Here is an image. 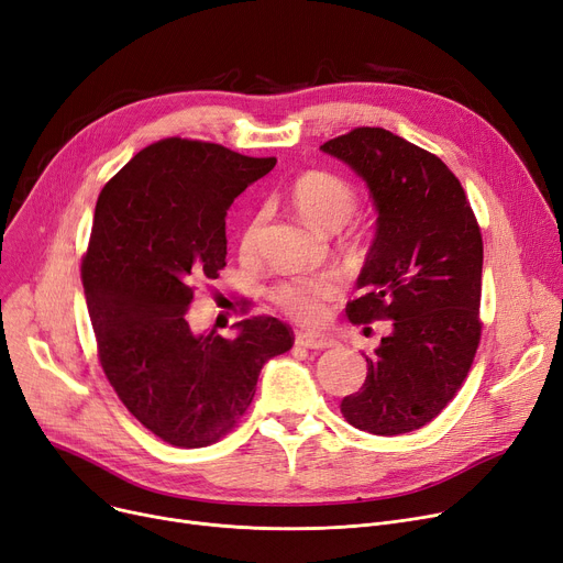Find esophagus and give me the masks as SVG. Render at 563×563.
I'll return each mask as SVG.
<instances>
[{
  "label": "esophagus",
  "instance_id": "obj_1",
  "mask_svg": "<svg viewBox=\"0 0 563 563\" xmlns=\"http://www.w3.org/2000/svg\"><path fill=\"white\" fill-rule=\"evenodd\" d=\"M297 345L306 350H327L335 345V340L324 333H297Z\"/></svg>",
  "mask_w": 563,
  "mask_h": 563
}]
</instances>
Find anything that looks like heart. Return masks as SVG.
I'll return each mask as SVG.
<instances>
[{
    "label": "heart",
    "instance_id": "b5f03b06",
    "mask_svg": "<svg viewBox=\"0 0 563 563\" xmlns=\"http://www.w3.org/2000/svg\"><path fill=\"white\" fill-rule=\"evenodd\" d=\"M289 198L310 225L329 232L345 225L356 207L354 188L327 169H308V173L299 175L289 186ZM262 223L264 213H255L243 225L239 236L241 253H253L257 249ZM338 291L340 278L335 274L295 276L278 283L272 289V299L285 314L295 317L297 322L310 324L322 320L327 303L338 297Z\"/></svg>",
    "mask_w": 563,
    "mask_h": 563
}]
</instances>
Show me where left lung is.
Segmentation results:
<instances>
[{
    "label": "left lung",
    "mask_w": 563,
    "mask_h": 563,
    "mask_svg": "<svg viewBox=\"0 0 563 563\" xmlns=\"http://www.w3.org/2000/svg\"><path fill=\"white\" fill-rule=\"evenodd\" d=\"M320 150L347 163L377 209L373 246L347 303L352 324L390 320L368 375L340 411L358 430H419L467 377L481 340L483 239L457 177L386 129H354Z\"/></svg>",
    "instance_id": "obj_1"
}]
</instances>
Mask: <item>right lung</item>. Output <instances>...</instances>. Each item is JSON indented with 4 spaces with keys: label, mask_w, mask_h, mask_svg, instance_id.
<instances>
[{
    "label": "right lung",
    "mask_w": 563,
    "mask_h": 563,
    "mask_svg": "<svg viewBox=\"0 0 563 563\" xmlns=\"http://www.w3.org/2000/svg\"><path fill=\"white\" fill-rule=\"evenodd\" d=\"M276 158L167 137L106 184L93 211L82 285L103 373L163 442L200 449L253 402L262 365L295 345L278 317H251L228 340L186 320L195 287L225 266V216Z\"/></svg>",
    "instance_id": "obj_1"
}]
</instances>
